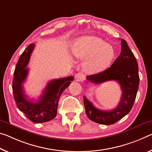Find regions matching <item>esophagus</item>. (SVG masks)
Segmentation results:
<instances>
[{
  "label": "esophagus",
  "mask_w": 152,
  "mask_h": 152,
  "mask_svg": "<svg viewBox=\"0 0 152 152\" xmlns=\"http://www.w3.org/2000/svg\"><path fill=\"white\" fill-rule=\"evenodd\" d=\"M84 78V76L82 73H77L75 75V79L76 81H82Z\"/></svg>",
  "instance_id": "obj_1"
}]
</instances>
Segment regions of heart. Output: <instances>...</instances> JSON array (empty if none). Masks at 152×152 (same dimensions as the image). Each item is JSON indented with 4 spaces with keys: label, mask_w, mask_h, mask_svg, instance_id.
Here are the masks:
<instances>
[{
    "label": "heart",
    "mask_w": 152,
    "mask_h": 152,
    "mask_svg": "<svg viewBox=\"0 0 152 152\" xmlns=\"http://www.w3.org/2000/svg\"><path fill=\"white\" fill-rule=\"evenodd\" d=\"M73 54L77 59L85 60L84 68L87 73L95 74L110 66L115 57V50L99 38L86 37L78 40Z\"/></svg>",
    "instance_id": "heart-1"
}]
</instances>
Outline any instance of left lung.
Returning <instances> with one entry per match:
<instances>
[{
    "mask_svg": "<svg viewBox=\"0 0 152 152\" xmlns=\"http://www.w3.org/2000/svg\"><path fill=\"white\" fill-rule=\"evenodd\" d=\"M86 80L95 85L115 80L122 89V97L118 106L110 111L96 108L84 96L86 114L89 119L98 124L110 125L122 119L131 110L139 88L138 64L126 40H121V53L109 68L99 73L86 76Z\"/></svg>",
    "mask_w": 152,
    "mask_h": 152,
    "instance_id": "left-lung-1",
    "label": "left lung"
}]
</instances>
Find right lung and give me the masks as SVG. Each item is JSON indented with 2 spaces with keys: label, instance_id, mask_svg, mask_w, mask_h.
I'll use <instances>...</instances> for the list:
<instances>
[{
  "label": "right lung",
  "instance_id": "1",
  "mask_svg": "<svg viewBox=\"0 0 152 152\" xmlns=\"http://www.w3.org/2000/svg\"><path fill=\"white\" fill-rule=\"evenodd\" d=\"M35 45L28 46L19 59L14 72L13 93L17 106L28 118L34 123H42L55 118L57 115L59 99L64 91L74 80L73 76L55 79L50 81L38 102L29 101L25 95L23 83L28 74L27 66Z\"/></svg>",
  "mask_w": 152,
  "mask_h": 152
}]
</instances>
